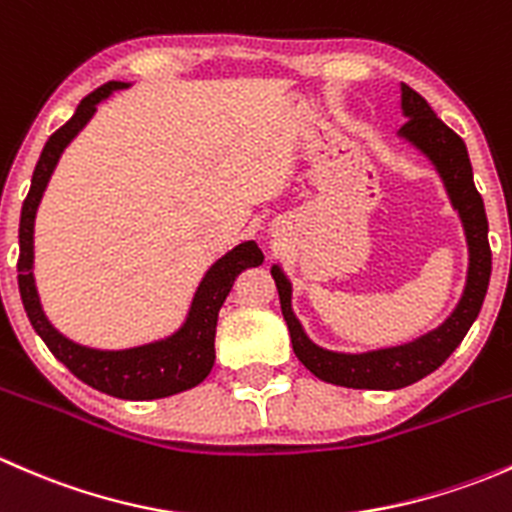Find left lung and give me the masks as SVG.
Returning <instances> with one entry per match:
<instances>
[{"mask_svg":"<svg viewBox=\"0 0 512 512\" xmlns=\"http://www.w3.org/2000/svg\"><path fill=\"white\" fill-rule=\"evenodd\" d=\"M401 116L406 118V123L401 126L399 138L416 148L433 165L448 200H451V208L458 213L463 235H466V285H463L461 299L456 302L453 312L438 327L418 334L411 342L366 349V352H334V349L319 347L307 337L292 307V282L280 262L270 267L297 359L317 379L347 386V389H404L436 371L456 352V347L478 319L490 282L488 218H485L483 198L473 183L466 143L433 113L426 98L406 84H401Z\"/></svg>","mask_w":512,"mask_h":512,"instance_id":"left-lung-1","label":"left lung"}]
</instances>
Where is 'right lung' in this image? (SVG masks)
Instances as JSON below:
<instances>
[{
  "instance_id": "right-lung-1",
  "label": "right lung",
  "mask_w": 512,
  "mask_h": 512,
  "mask_svg": "<svg viewBox=\"0 0 512 512\" xmlns=\"http://www.w3.org/2000/svg\"><path fill=\"white\" fill-rule=\"evenodd\" d=\"M128 81H108L94 94L79 103L74 116L46 141L32 175V188L22 205L19 220V294L24 309L32 322L34 332L44 339L49 352L84 384L94 386L108 396L128 401H151L180 394L185 389L198 386L210 374L215 364V327L218 312L235 285L237 275L247 267H257L265 262V255L255 240L237 242L232 250L213 262L205 270L203 280L195 287L193 299L188 304L183 322L165 337L153 342L136 344L126 349H96L74 342L61 334L46 317L41 307L39 289L34 280V223L39 213L41 198L46 193L51 175L69 143L89 126L96 116L98 103L106 101L113 91L128 89Z\"/></svg>"
}]
</instances>
